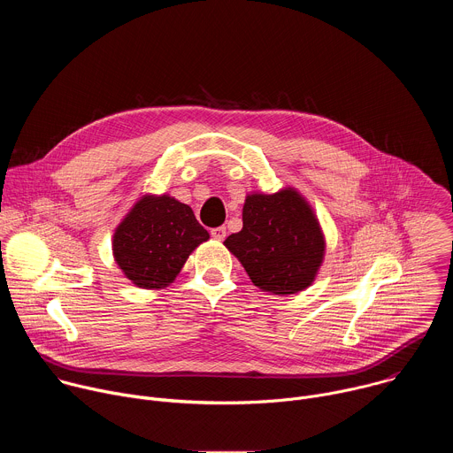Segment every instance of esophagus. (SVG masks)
Segmentation results:
<instances>
[{"label":"esophagus","mask_w":453,"mask_h":453,"mask_svg":"<svg viewBox=\"0 0 453 453\" xmlns=\"http://www.w3.org/2000/svg\"><path fill=\"white\" fill-rule=\"evenodd\" d=\"M210 233H211V236H213L215 240H224V238H226V227H224V226L213 227Z\"/></svg>","instance_id":"34e87169"}]
</instances>
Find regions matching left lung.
<instances>
[{
    "label": "left lung",
    "instance_id": "1",
    "mask_svg": "<svg viewBox=\"0 0 453 453\" xmlns=\"http://www.w3.org/2000/svg\"><path fill=\"white\" fill-rule=\"evenodd\" d=\"M243 227L224 245L238 257L250 281L278 296L308 288L325 257V234L310 204L294 188L249 193Z\"/></svg>",
    "mask_w": 453,
    "mask_h": 453
}]
</instances>
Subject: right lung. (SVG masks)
Wrapping results in <instances>:
<instances>
[{"instance_id": "obj_1", "label": "right lung", "mask_w": 453, "mask_h": 453, "mask_svg": "<svg viewBox=\"0 0 453 453\" xmlns=\"http://www.w3.org/2000/svg\"><path fill=\"white\" fill-rule=\"evenodd\" d=\"M208 238L188 204L170 196H143L116 227L112 254L136 287L165 288Z\"/></svg>"}]
</instances>
